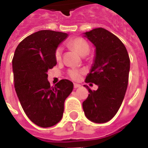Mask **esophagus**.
Instances as JSON below:
<instances>
[{
  "label": "esophagus",
  "mask_w": 148,
  "mask_h": 148,
  "mask_svg": "<svg viewBox=\"0 0 148 148\" xmlns=\"http://www.w3.org/2000/svg\"><path fill=\"white\" fill-rule=\"evenodd\" d=\"M81 85L80 84H77V83H74V87L75 88V89H77V88H78V87H80Z\"/></svg>",
  "instance_id": "34e87169"
}]
</instances>
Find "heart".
<instances>
[{"label":"heart","mask_w":148,"mask_h":148,"mask_svg":"<svg viewBox=\"0 0 148 148\" xmlns=\"http://www.w3.org/2000/svg\"><path fill=\"white\" fill-rule=\"evenodd\" d=\"M68 46L74 49L75 51L78 53L80 55H86L89 54L90 52V46L88 44V42L82 38L77 37V38H74V39H71L69 42H67ZM62 47H58L56 49L55 53V57L56 61L59 62L62 59ZM84 71L82 70H79V69H71L68 71V75L73 80L77 81L80 79L82 74H83Z\"/></svg>","instance_id":"b5f03b06"}]
</instances>
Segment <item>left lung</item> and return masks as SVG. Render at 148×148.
I'll use <instances>...</instances> for the list:
<instances>
[{"label":"left lung","mask_w":148,"mask_h":148,"mask_svg":"<svg viewBox=\"0 0 148 148\" xmlns=\"http://www.w3.org/2000/svg\"><path fill=\"white\" fill-rule=\"evenodd\" d=\"M95 47V58L86 82L97 85L88 88L89 96L82 103L85 115L94 123H106L116 114L123 102L128 83L130 59L119 38L102 27L84 33Z\"/></svg>","instance_id":"obj_1"}]
</instances>
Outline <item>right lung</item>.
Here are the masks:
<instances>
[{
  "instance_id": "obj_1",
  "label": "right lung",
  "mask_w": 148,
  "mask_h": 148,
  "mask_svg": "<svg viewBox=\"0 0 148 148\" xmlns=\"http://www.w3.org/2000/svg\"><path fill=\"white\" fill-rule=\"evenodd\" d=\"M66 33L42 30L23 39L12 58L15 90L27 117L42 127L61 121L64 102L73 90V82L59 81L51 86L47 71L57 64L55 53Z\"/></svg>"
}]
</instances>
